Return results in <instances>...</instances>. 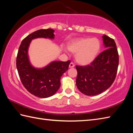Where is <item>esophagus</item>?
<instances>
[{
	"label": "esophagus",
	"mask_w": 133,
	"mask_h": 133,
	"mask_svg": "<svg viewBox=\"0 0 133 133\" xmlns=\"http://www.w3.org/2000/svg\"><path fill=\"white\" fill-rule=\"evenodd\" d=\"M75 66V64L74 63H73L72 62H71V63H70V64H69V67L70 68H72V67H74Z\"/></svg>",
	"instance_id": "obj_1"
}]
</instances>
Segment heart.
Listing matches in <instances>:
<instances>
[{
    "label": "heart",
    "instance_id": "heart-1",
    "mask_svg": "<svg viewBox=\"0 0 133 133\" xmlns=\"http://www.w3.org/2000/svg\"><path fill=\"white\" fill-rule=\"evenodd\" d=\"M101 42L95 38H81L68 44L70 51L75 54V59L79 63L86 65L97 58L101 50Z\"/></svg>",
    "mask_w": 133,
    "mask_h": 133
}]
</instances>
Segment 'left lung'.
<instances>
[{"label":"left lung","instance_id":"obj_1","mask_svg":"<svg viewBox=\"0 0 133 133\" xmlns=\"http://www.w3.org/2000/svg\"><path fill=\"white\" fill-rule=\"evenodd\" d=\"M103 42L106 50L86 66H76L78 74L76 84L84 95L99 94L111 86L116 77L119 55L113 39L104 35Z\"/></svg>","mask_w":133,"mask_h":133}]
</instances>
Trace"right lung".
Returning <instances> with one entry per match:
<instances>
[{
	"label": "right lung",
	"instance_id": "obj_1",
	"mask_svg": "<svg viewBox=\"0 0 133 133\" xmlns=\"http://www.w3.org/2000/svg\"><path fill=\"white\" fill-rule=\"evenodd\" d=\"M54 30L41 29L26 36L20 45L16 57V68L22 84L31 94L45 98L55 94L61 86V78L69 69L70 61H54L44 68L36 69L31 64L28 49L32 39H54Z\"/></svg>",
	"mask_w": 133,
	"mask_h": 133
}]
</instances>
